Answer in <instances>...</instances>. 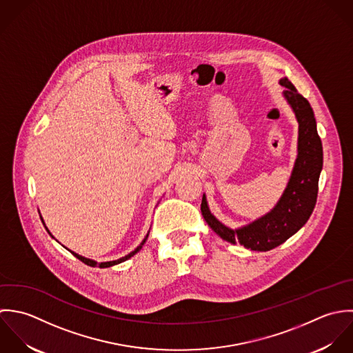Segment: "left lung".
<instances>
[{"label": "left lung", "instance_id": "obj_1", "mask_svg": "<svg viewBox=\"0 0 353 353\" xmlns=\"http://www.w3.org/2000/svg\"><path fill=\"white\" fill-rule=\"evenodd\" d=\"M280 84L286 88L282 92L283 98L299 123L297 158L280 201L272 212L239 229L225 226L212 215L206 195L201 205L205 221L221 239L232 244L240 243L252 251H270L303 228L316 203L318 181L323 165L322 141L310 102L297 92L288 77H282Z\"/></svg>", "mask_w": 353, "mask_h": 353}]
</instances>
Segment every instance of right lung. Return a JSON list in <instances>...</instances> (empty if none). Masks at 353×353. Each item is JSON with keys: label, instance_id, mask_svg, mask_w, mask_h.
Masks as SVG:
<instances>
[{"label": "right lung", "instance_id": "1", "mask_svg": "<svg viewBox=\"0 0 353 353\" xmlns=\"http://www.w3.org/2000/svg\"><path fill=\"white\" fill-rule=\"evenodd\" d=\"M46 230H48V228H46ZM49 232V230H48ZM49 234H50V232H49ZM147 237H148V233H147V236L144 237V240L141 241V245L138 247V248H135V251H132L131 254H128V255H125L124 258H120V259H117V261H110V262H101V263H98V262H95V261H92V259H88V258H84V256H81V255H79V254H76V252H73L71 251L72 254L79 259V261H81L83 263H85V265H88V266H91V268H101V269H103V268H110V266H114V265H119V263H121V262H124V261H127V259H130L131 256H134L137 252H139L141 250V247H143V244L145 243V240H147Z\"/></svg>", "mask_w": 353, "mask_h": 353}]
</instances>
